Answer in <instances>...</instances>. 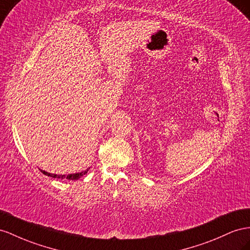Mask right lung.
Here are the masks:
<instances>
[{
	"label": "right lung",
	"instance_id": "add662e5",
	"mask_svg": "<svg viewBox=\"0 0 250 250\" xmlns=\"http://www.w3.org/2000/svg\"><path fill=\"white\" fill-rule=\"evenodd\" d=\"M90 169V167H88L87 168L86 170H83V171H81V172H77V173H69V174H56V173H50V172H47V171H45V170H42L41 169V171L45 174V175H48V177H51V178H56V179H67V180H71V181H73V180H78V179H80V178H82L84 174H86L87 173V171H88Z\"/></svg>",
	"mask_w": 250,
	"mask_h": 250
}]
</instances>
